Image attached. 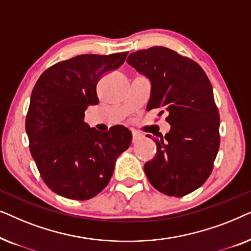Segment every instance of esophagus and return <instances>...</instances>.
Here are the masks:
<instances>
[{
    "mask_svg": "<svg viewBox=\"0 0 251 251\" xmlns=\"http://www.w3.org/2000/svg\"><path fill=\"white\" fill-rule=\"evenodd\" d=\"M143 138V135H140L138 132H132V143L135 144Z\"/></svg>",
    "mask_w": 251,
    "mask_h": 251,
    "instance_id": "34e87169",
    "label": "esophagus"
}]
</instances>
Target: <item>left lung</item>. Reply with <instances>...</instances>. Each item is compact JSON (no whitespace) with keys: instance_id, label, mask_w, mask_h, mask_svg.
<instances>
[{"instance_id":"obj_1","label":"left lung","mask_w":251,"mask_h":251,"mask_svg":"<svg viewBox=\"0 0 251 251\" xmlns=\"http://www.w3.org/2000/svg\"><path fill=\"white\" fill-rule=\"evenodd\" d=\"M126 63L151 82L147 109L169 114L170 131L152 138L156 154L144 166L147 179L163 194H190L210 176L219 149V114L210 81L198 63L164 47L130 53Z\"/></svg>"}]
</instances>
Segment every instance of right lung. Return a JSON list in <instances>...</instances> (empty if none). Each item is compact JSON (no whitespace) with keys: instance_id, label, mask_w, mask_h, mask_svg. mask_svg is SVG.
I'll list each match as a JSON object with an SVG mask.
<instances>
[{"instance_id":"1","label":"right lung","mask_w":251,"mask_h":251,"mask_svg":"<svg viewBox=\"0 0 251 251\" xmlns=\"http://www.w3.org/2000/svg\"><path fill=\"white\" fill-rule=\"evenodd\" d=\"M128 52L81 54L43 72L30 96L26 116L29 150L41 177L54 193L89 200L104 190L115 161L131 144L123 126L100 132L84 122L97 105L98 81L125 63Z\"/></svg>"}]
</instances>
